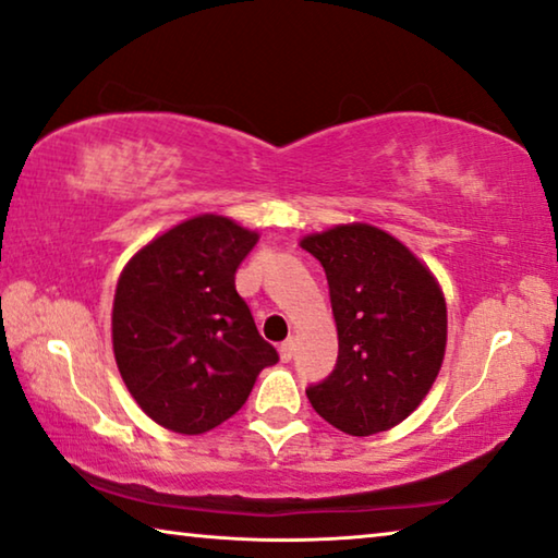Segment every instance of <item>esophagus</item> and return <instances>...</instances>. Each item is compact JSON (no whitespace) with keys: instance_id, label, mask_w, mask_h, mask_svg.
<instances>
[{"instance_id":"1","label":"esophagus","mask_w":558,"mask_h":558,"mask_svg":"<svg viewBox=\"0 0 558 558\" xmlns=\"http://www.w3.org/2000/svg\"><path fill=\"white\" fill-rule=\"evenodd\" d=\"M294 351H296V341H294V339H287L284 344L279 347L281 362H291V359H294Z\"/></svg>"}]
</instances>
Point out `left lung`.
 <instances>
[{"instance_id":"obj_1","label":"left lung","mask_w":558,"mask_h":558,"mask_svg":"<svg viewBox=\"0 0 558 558\" xmlns=\"http://www.w3.org/2000/svg\"><path fill=\"white\" fill-rule=\"evenodd\" d=\"M329 281L339 333L333 372L306 389L322 418L372 436L414 411L447 349V302L434 274L399 239L368 225H341L302 239Z\"/></svg>"}]
</instances>
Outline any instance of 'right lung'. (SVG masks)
Segmentation results:
<instances>
[{"label":"right lung","instance_id":"1","mask_svg":"<svg viewBox=\"0 0 558 558\" xmlns=\"http://www.w3.org/2000/svg\"><path fill=\"white\" fill-rule=\"evenodd\" d=\"M259 234L217 214L186 219L136 252L117 281L114 359L144 414L204 434L244 407L279 362L236 294L234 274Z\"/></svg>","mask_w":558,"mask_h":558}]
</instances>
